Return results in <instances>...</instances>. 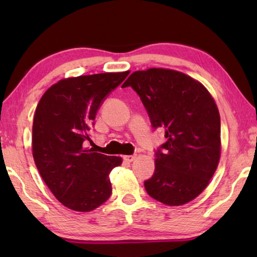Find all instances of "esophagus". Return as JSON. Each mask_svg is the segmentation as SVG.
Returning a JSON list of instances; mask_svg holds the SVG:
<instances>
[{"instance_id": "esophagus-1", "label": "esophagus", "mask_w": 257, "mask_h": 257, "mask_svg": "<svg viewBox=\"0 0 257 257\" xmlns=\"http://www.w3.org/2000/svg\"><path fill=\"white\" fill-rule=\"evenodd\" d=\"M136 159V155H124L123 160L125 162H133V161Z\"/></svg>"}]
</instances>
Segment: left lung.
I'll return each mask as SVG.
<instances>
[{"instance_id":"obj_1","label":"left lung","mask_w":257,"mask_h":257,"mask_svg":"<svg viewBox=\"0 0 257 257\" xmlns=\"http://www.w3.org/2000/svg\"><path fill=\"white\" fill-rule=\"evenodd\" d=\"M141 97L154 128L167 142L156 152L155 172L144 182L152 198L179 206L196 198L210 184L221 155L220 113L205 86L171 69L135 71L122 87Z\"/></svg>"}]
</instances>
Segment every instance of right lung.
Segmentation results:
<instances>
[{
	"instance_id": "right-lung-1",
	"label": "right lung",
	"mask_w": 257,
	"mask_h": 257,
	"mask_svg": "<svg viewBox=\"0 0 257 257\" xmlns=\"http://www.w3.org/2000/svg\"><path fill=\"white\" fill-rule=\"evenodd\" d=\"M129 71L64 78L52 85L37 104L33 122L35 164L55 198L68 208L89 212L111 196L108 175L122 159L86 149L104 97Z\"/></svg>"
}]
</instances>
